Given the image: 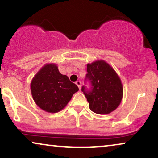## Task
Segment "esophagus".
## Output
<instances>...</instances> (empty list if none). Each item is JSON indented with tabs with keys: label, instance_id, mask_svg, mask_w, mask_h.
Wrapping results in <instances>:
<instances>
[{
	"label": "esophagus",
	"instance_id": "34e87169",
	"mask_svg": "<svg viewBox=\"0 0 158 158\" xmlns=\"http://www.w3.org/2000/svg\"><path fill=\"white\" fill-rule=\"evenodd\" d=\"M76 85H77L78 86V88H79V89L80 90V88H81V82L80 81H76Z\"/></svg>",
	"mask_w": 158,
	"mask_h": 158
}]
</instances>
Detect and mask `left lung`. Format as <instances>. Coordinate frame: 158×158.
<instances>
[{
	"mask_svg": "<svg viewBox=\"0 0 158 158\" xmlns=\"http://www.w3.org/2000/svg\"><path fill=\"white\" fill-rule=\"evenodd\" d=\"M87 79L91 81V91L81 90L89 108L98 114H108L117 109L122 101L123 87L117 72L106 61L97 60L87 64Z\"/></svg>",
	"mask_w": 158,
	"mask_h": 158,
	"instance_id": "1",
	"label": "left lung"
}]
</instances>
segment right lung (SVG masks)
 I'll use <instances>...</instances> for the list:
<instances>
[{
	"mask_svg": "<svg viewBox=\"0 0 158 158\" xmlns=\"http://www.w3.org/2000/svg\"><path fill=\"white\" fill-rule=\"evenodd\" d=\"M30 90L35 104L53 114L64 108L79 88L66 75L60 73L57 64L47 63L32 78Z\"/></svg>",
	"mask_w": 158,
	"mask_h": 158,
	"instance_id": "add662e5",
	"label": "right lung"
}]
</instances>
